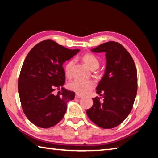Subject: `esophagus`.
<instances>
[{
	"instance_id": "obj_1",
	"label": "esophagus",
	"mask_w": 158,
	"mask_h": 158,
	"mask_svg": "<svg viewBox=\"0 0 158 158\" xmlns=\"http://www.w3.org/2000/svg\"><path fill=\"white\" fill-rule=\"evenodd\" d=\"M75 97H76V98H82V96L80 94H76V96H75Z\"/></svg>"
}]
</instances>
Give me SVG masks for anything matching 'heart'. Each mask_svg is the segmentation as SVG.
<instances>
[{
  "label": "heart",
  "mask_w": 158,
  "mask_h": 158,
  "mask_svg": "<svg viewBox=\"0 0 158 158\" xmlns=\"http://www.w3.org/2000/svg\"><path fill=\"white\" fill-rule=\"evenodd\" d=\"M82 60L88 67L92 70L98 69L100 66V61L98 57L92 53H86L82 56ZM74 64V61L70 60L66 64L64 71L66 77H71L72 76V68ZM95 86L94 82L91 80L76 79L69 84V88L71 91L78 94H87Z\"/></svg>",
  "instance_id": "heart-1"
}]
</instances>
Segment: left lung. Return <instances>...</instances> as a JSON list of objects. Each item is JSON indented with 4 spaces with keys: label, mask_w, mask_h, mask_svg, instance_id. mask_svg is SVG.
<instances>
[{
    "label": "left lung",
    "mask_w": 158,
    "mask_h": 158,
    "mask_svg": "<svg viewBox=\"0 0 158 158\" xmlns=\"http://www.w3.org/2000/svg\"><path fill=\"white\" fill-rule=\"evenodd\" d=\"M106 52V70L96 87L103 96L93 98V106L87 110L89 119L105 129L113 128L131 113L137 92V73L131 54L118 42L108 41L92 50Z\"/></svg>",
    "instance_id": "1"
}]
</instances>
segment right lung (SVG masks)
Masks as SVG:
<instances>
[{
	"mask_svg": "<svg viewBox=\"0 0 158 158\" xmlns=\"http://www.w3.org/2000/svg\"><path fill=\"white\" fill-rule=\"evenodd\" d=\"M80 50H71L50 40L33 47L25 59L18 80L22 109L35 126L48 128L62 119L66 103L73 100L75 92L62 86L65 82L63 63ZM61 89L57 95L56 89Z\"/></svg>",
	"mask_w": 158,
	"mask_h": 158,
	"instance_id": "add662e5",
	"label": "right lung"
}]
</instances>
